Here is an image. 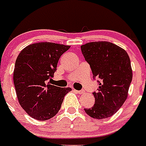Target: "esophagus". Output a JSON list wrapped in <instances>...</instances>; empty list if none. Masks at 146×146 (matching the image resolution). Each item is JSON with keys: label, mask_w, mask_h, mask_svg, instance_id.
Returning a JSON list of instances; mask_svg holds the SVG:
<instances>
[{"label": "esophagus", "mask_w": 146, "mask_h": 146, "mask_svg": "<svg viewBox=\"0 0 146 146\" xmlns=\"http://www.w3.org/2000/svg\"><path fill=\"white\" fill-rule=\"evenodd\" d=\"M74 91L76 93H79V94H83V93H84V91L83 90H74Z\"/></svg>", "instance_id": "34e87169"}]
</instances>
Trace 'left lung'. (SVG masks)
Listing matches in <instances>:
<instances>
[{"label": "left lung", "mask_w": 146, "mask_h": 146, "mask_svg": "<svg viewBox=\"0 0 146 146\" xmlns=\"http://www.w3.org/2000/svg\"><path fill=\"white\" fill-rule=\"evenodd\" d=\"M86 61L90 66L93 79L100 85L93 92L95 104L84 109L90 117L102 119L115 114L125 103L132 82V72L126 51L114 43L98 41L81 46Z\"/></svg>", "instance_id": "1"}]
</instances>
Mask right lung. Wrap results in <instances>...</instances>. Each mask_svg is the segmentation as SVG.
<instances>
[{"label": "right lung", "instance_id": "obj_1", "mask_svg": "<svg viewBox=\"0 0 146 146\" xmlns=\"http://www.w3.org/2000/svg\"><path fill=\"white\" fill-rule=\"evenodd\" d=\"M70 46L41 42L21 51L15 62L14 83L19 103L30 116L50 119L60 110L63 98L71 88L51 85L60 57Z\"/></svg>", "mask_w": 146, "mask_h": 146}]
</instances>
